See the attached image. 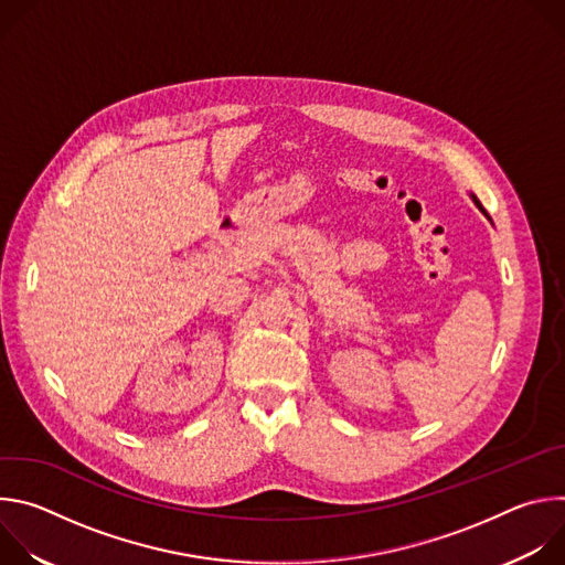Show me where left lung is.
Wrapping results in <instances>:
<instances>
[{
    "instance_id": "8db88e82",
    "label": "left lung",
    "mask_w": 565,
    "mask_h": 565,
    "mask_svg": "<svg viewBox=\"0 0 565 565\" xmlns=\"http://www.w3.org/2000/svg\"><path fill=\"white\" fill-rule=\"evenodd\" d=\"M471 199H473V203H476V205H478V207H480V210H482V205H480V201H478V199H476V196H473V194H471ZM482 212H486V210H482Z\"/></svg>"
}]
</instances>
